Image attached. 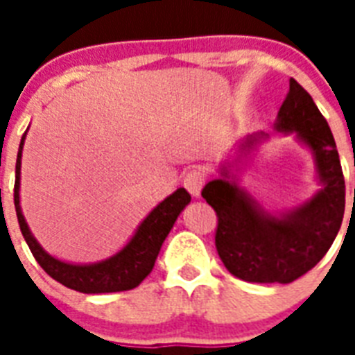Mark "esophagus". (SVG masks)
I'll return each mask as SVG.
<instances>
[{
	"label": "esophagus",
	"mask_w": 355,
	"mask_h": 355,
	"mask_svg": "<svg viewBox=\"0 0 355 355\" xmlns=\"http://www.w3.org/2000/svg\"><path fill=\"white\" fill-rule=\"evenodd\" d=\"M202 186H205V173L200 171V169H191L189 173H186V177H184V188L188 189L191 197L199 199Z\"/></svg>",
	"instance_id": "esophagus-1"
}]
</instances>
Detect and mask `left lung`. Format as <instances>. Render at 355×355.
<instances>
[{"label": "left lung", "mask_w": 355, "mask_h": 355, "mask_svg": "<svg viewBox=\"0 0 355 355\" xmlns=\"http://www.w3.org/2000/svg\"><path fill=\"white\" fill-rule=\"evenodd\" d=\"M275 130L293 134L311 153L320 188L302 205L269 211L239 186L243 167L269 139L248 134L221 162L219 177L206 184L202 197L219 217L216 247L219 258L239 280L254 284H289L313 269L336 239L345 216V177L336 139L311 96L289 79ZM355 195V189H354Z\"/></svg>", "instance_id": "obj_1"}]
</instances>
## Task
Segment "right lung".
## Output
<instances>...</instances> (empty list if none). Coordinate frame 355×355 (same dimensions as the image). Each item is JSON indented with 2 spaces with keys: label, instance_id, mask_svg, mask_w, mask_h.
<instances>
[{
  "label": "right lung",
  "instance_id": "right-lung-1",
  "mask_svg": "<svg viewBox=\"0 0 355 355\" xmlns=\"http://www.w3.org/2000/svg\"><path fill=\"white\" fill-rule=\"evenodd\" d=\"M25 136H21L16 158V182H14V206L18 216L19 230L24 234L25 241L29 245L31 252L40 263V267L51 276L53 280L60 282L62 286L75 289L79 293H118L128 291L138 287L149 276L155 267V261L160 252L162 243L166 241L167 234L171 232L173 225L182 214V210L189 205V193L184 188H178L175 193L162 200L149 211V216L139 223L134 230L132 237L127 245L118 252L101 261L94 263H71L64 261L44 250L40 243L31 232L29 225L25 221L21 205H19V173H21V150H24Z\"/></svg>",
  "mask_w": 355,
  "mask_h": 355
}]
</instances>
